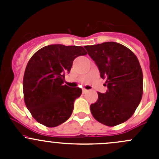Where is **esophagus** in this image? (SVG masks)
Masks as SVG:
<instances>
[{
    "label": "esophagus",
    "mask_w": 159,
    "mask_h": 159,
    "mask_svg": "<svg viewBox=\"0 0 159 159\" xmlns=\"http://www.w3.org/2000/svg\"><path fill=\"white\" fill-rule=\"evenodd\" d=\"M82 91H83V93H86L88 91V90L85 89H82Z\"/></svg>",
    "instance_id": "obj_1"
}]
</instances>
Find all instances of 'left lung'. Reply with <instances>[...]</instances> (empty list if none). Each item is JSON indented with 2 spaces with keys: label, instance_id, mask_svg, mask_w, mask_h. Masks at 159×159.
Listing matches in <instances>:
<instances>
[{
  "label": "left lung",
  "instance_id": "8db88e82",
  "mask_svg": "<svg viewBox=\"0 0 159 159\" xmlns=\"http://www.w3.org/2000/svg\"><path fill=\"white\" fill-rule=\"evenodd\" d=\"M84 48L108 88L105 93H98L97 102L90 106L93 117L107 126L125 122L134 114L143 93V75L137 57L125 46L111 41Z\"/></svg>",
  "mask_w": 159,
  "mask_h": 159
}]
</instances>
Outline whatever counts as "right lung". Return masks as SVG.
<instances>
[{
    "label": "right lung",
    "mask_w": 159,
    "mask_h": 159,
    "mask_svg": "<svg viewBox=\"0 0 159 159\" xmlns=\"http://www.w3.org/2000/svg\"><path fill=\"white\" fill-rule=\"evenodd\" d=\"M87 54L81 46L51 44L38 50L27 65L23 79L25 105L37 121L56 127L71 115L80 88L63 85L73 61Z\"/></svg>",
    "instance_id": "right-lung-1"
}]
</instances>
